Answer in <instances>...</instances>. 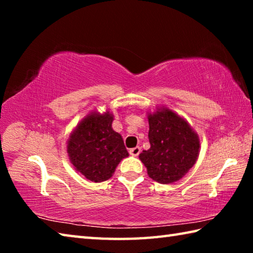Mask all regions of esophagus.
I'll list each match as a JSON object with an SVG mask.
<instances>
[{"mask_svg": "<svg viewBox=\"0 0 253 253\" xmlns=\"http://www.w3.org/2000/svg\"><path fill=\"white\" fill-rule=\"evenodd\" d=\"M129 154L131 156H138L140 154V147H134V148H130L129 149Z\"/></svg>", "mask_w": 253, "mask_h": 253, "instance_id": "obj_1", "label": "esophagus"}]
</instances>
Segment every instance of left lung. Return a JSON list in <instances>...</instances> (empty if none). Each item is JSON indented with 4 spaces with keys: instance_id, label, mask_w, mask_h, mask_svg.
<instances>
[{
    "instance_id": "obj_1",
    "label": "left lung",
    "mask_w": 253,
    "mask_h": 253,
    "mask_svg": "<svg viewBox=\"0 0 253 253\" xmlns=\"http://www.w3.org/2000/svg\"><path fill=\"white\" fill-rule=\"evenodd\" d=\"M151 148L139 155L148 176L162 184L178 181L198 160L200 140L188 124L172 110L148 115Z\"/></svg>"
}]
</instances>
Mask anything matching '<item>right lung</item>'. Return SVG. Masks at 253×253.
Returning <instances> with one entry per match:
<instances>
[{
  "label": "right lung",
  "mask_w": 253,
  "mask_h": 253,
  "mask_svg": "<svg viewBox=\"0 0 253 253\" xmlns=\"http://www.w3.org/2000/svg\"><path fill=\"white\" fill-rule=\"evenodd\" d=\"M113 115L90 114L76 128L68 142V154L76 169L92 182L108 179L128 152L111 128Z\"/></svg>",
  "instance_id": "1"
}]
</instances>
